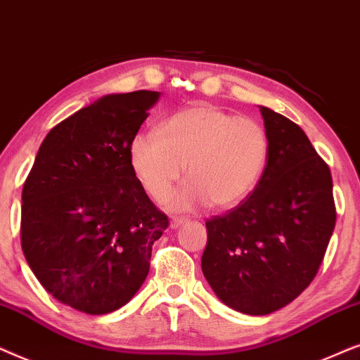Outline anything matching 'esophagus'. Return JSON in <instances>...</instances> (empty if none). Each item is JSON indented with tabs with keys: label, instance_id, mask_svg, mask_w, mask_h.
I'll return each mask as SVG.
<instances>
[{
	"label": "esophagus",
	"instance_id": "esophagus-1",
	"mask_svg": "<svg viewBox=\"0 0 360 360\" xmlns=\"http://www.w3.org/2000/svg\"><path fill=\"white\" fill-rule=\"evenodd\" d=\"M184 222H186L184 217H172V219H171V229L181 227V225H183Z\"/></svg>",
	"mask_w": 360,
	"mask_h": 360
}]
</instances>
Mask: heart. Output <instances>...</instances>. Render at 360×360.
<instances>
[{
	"mask_svg": "<svg viewBox=\"0 0 360 360\" xmlns=\"http://www.w3.org/2000/svg\"><path fill=\"white\" fill-rule=\"evenodd\" d=\"M268 156L270 138L260 123L210 103L181 110L130 145L133 171L158 200L171 194L188 162L191 179L172 199L177 209L242 202L260 183Z\"/></svg>",
	"mask_w": 360,
	"mask_h": 360,
	"instance_id": "b5f03b06",
	"label": "heart"
}]
</instances>
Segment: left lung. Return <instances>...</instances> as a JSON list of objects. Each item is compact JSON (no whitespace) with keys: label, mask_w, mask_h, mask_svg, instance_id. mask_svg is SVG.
Masks as SVG:
<instances>
[{"label":"left lung","mask_w":360,"mask_h":360,"mask_svg":"<svg viewBox=\"0 0 360 360\" xmlns=\"http://www.w3.org/2000/svg\"><path fill=\"white\" fill-rule=\"evenodd\" d=\"M266 169L237 207L205 222L202 273L229 308L263 316L308 288L336 225L333 177L298 124L260 107Z\"/></svg>","instance_id":"left-lung-1"}]
</instances>
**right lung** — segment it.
<instances>
[{"label": "right lung", "mask_w": 360, "mask_h": 360, "mask_svg": "<svg viewBox=\"0 0 360 360\" xmlns=\"http://www.w3.org/2000/svg\"><path fill=\"white\" fill-rule=\"evenodd\" d=\"M160 92L112 94L56 124L22 188L21 247L56 300L87 314L130 301L150 271L167 217L130 161Z\"/></svg>", "instance_id": "obj_1"}]
</instances>
